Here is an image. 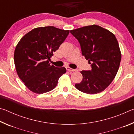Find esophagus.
<instances>
[{
    "label": "esophagus",
    "instance_id": "34e87169",
    "mask_svg": "<svg viewBox=\"0 0 134 134\" xmlns=\"http://www.w3.org/2000/svg\"><path fill=\"white\" fill-rule=\"evenodd\" d=\"M66 70H67V71H76V70L75 69H71V68H70V67H66Z\"/></svg>",
    "mask_w": 134,
    "mask_h": 134
}]
</instances>
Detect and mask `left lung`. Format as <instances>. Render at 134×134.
<instances>
[{"label":"left lung","instance_id":"1","mask_svg":"<svg viewBox=\"0 0 134 134\" xmlns=\"http://www.w3.org/2000/svg\"><path fill=\"white\" fill-rule=\"evenodd\" d=\"M80 43L82 55L91 64V70L80 72L83 80L75 85L77 89L93 94L103 91L118 71L121 54L114 34L102 27L93 25L70 31Z\"/></svg>","mask_w":134,"mask_h":134}]
</instances>
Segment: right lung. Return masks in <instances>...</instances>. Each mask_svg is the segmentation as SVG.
<instances>
[{
    "instance_id": "1",
    "label": "right lung",
    "mask_w": 134,
    "mask_h": 134,
    "mask_svg": "<svg viewBox=\"0 0 134 134\" xmlns=\"http://www.w3.org/2000/svg\"><path fill=\"white\" fill-rule=\"evenodd\" d=\"M69 31L54 26L40 27L25 35L15 48L14 63L19 77L31 91L42 94L56 87L65 67L49 63L53 53L69 35Z\"/></svg>"
}]
</instances>
